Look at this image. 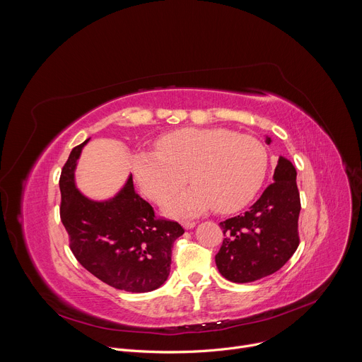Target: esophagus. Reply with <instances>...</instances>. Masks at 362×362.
I'll return each instance as SVG.
<instances>
[{"label":"esophagus","mask_w":362,"mask_h":362,"mask_svg":"<svg viewBox=\"0 0 362 362\" xmlns=\"http://www.w3.org/2000/svg\"><path fill=\"white\" fill-rule=\"evenodd\" d=\"M182 226H183V228H185L186 230H189V229H193V228L196 226V223H194V222H190V221H189V222H183V223H182Z\"/></svg>","instance_id":"1"}]
</instances>
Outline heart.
<instances>
[{
  "label": "heart",
  "instance_id": "b5f03b06",
  "mask_svg": "<svg viewBox=\"0 0 362 362\" xmlns=\"http://www.w3.org/2000/svg\"><path fill=\"white\" fill-rule=\"evenodd\" d=\"M268 165L265 146L252 136L214 127L180 129L162 136L156 151H136L132 172L139 190L163 203L187 177L194 183L176 193L166 212L190 216L214 206L221 214L235 212L259 190Z\"/></svg>",
  "mask_w": 362,
  "mask_h": 362
}]
</instances>
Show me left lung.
Instances as JSON below:
<instances>
[{
	"label": "left lung",
	"instance_id": "8db88e82",
	"mask_svg": "<svg viewBox=\"0 0 362 362\" xmlns=\"http://www.w3.org/2000/svg\"><path fill=\"white\" fill-rule=\"evenodd\" d=\"M265 137L271 144L272 139ZM272 179L247 212L221 223L225 239L215 261L230 282L247 284L275 274L299 245L300 200L293 165L279 156Z\"/></svg>",
	"mask_w": 362,
	"mask_h": 362
}]
</instances>
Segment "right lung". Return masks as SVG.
Instances as JSON below:
<instances>
[{
  "instance_id": "1",
  "label": "right lung",
  "mask_w": 362,
  "mask_h": 362,
  "mask_svg": "<svg viewBox=\"0 0 362 362\" xmlns=\"http://www.w3.org/2000/svg\"><path fill=\"white\" fill-rule=\"evenodd\" d=\"M74 147L62 170V222L77 261L95 278L126 292L160 288L169 278L172 247L185 229L159 221L151 206L134 190L133 177L112 197L95 200L76 183L84 146Z\"/></svg>"
}]
</instances>
